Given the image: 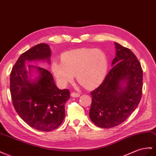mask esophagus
I'll list each match as a JSON object with an SVG mask.
<instances>
[{"instance_id": "34e87169", "label": "esophagus", "mask_w": 156, "mask_h": 156, "mask_svg": "<svg viewBox=\"0 0 156 156\" xmlns=\"http://www.w3.org/2000/svg\"><path fill=\"white\" fill-rule=\"evenodd\" d=\"M71 96H73V97H79L80 96V94L78 93V92H72L71 93Z\"/></svg>"}]
</instances>
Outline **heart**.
I'll list each match as a JSON object with an SVG mask.
<instances>
[{"instance_id":"heart-1","label":"heart","mask_w":156,"mask_h":156,"mask_svg":"<svg viewBox=\"0 0 156 156\" xmlns=\"http://www.w3.org/2000/svg\"><path fill=\"white\" fill-rule=\"evenodd\" d=\"M107 58L99 49L83 48L65 52L62 62L53 61L52 71L60 85H64L76 75L77 80L86 87L97 85L106 73Z\"/></svg>"}]
</instances>
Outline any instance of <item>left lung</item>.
Masks as SVG:
<instances>
[{
    "label": "left lung",
    "instance_id": "8db88e82",
    "mask_svg": "<svg viewBox=\"0 0 156 156\" xmlns=\"http://www.w3.org/2000/svg\"><path fill=\"white\" fill-rule=\"evenodd\" d=\"M115 45L113 67L101 85L90 92V118L96 126L105 129L127 119L138 106L142 94L143 71L139 61L130 49L117 43Z\"/></svg>",
    "mask_w": 156,
    "mask_h": 156
}]
</instances>
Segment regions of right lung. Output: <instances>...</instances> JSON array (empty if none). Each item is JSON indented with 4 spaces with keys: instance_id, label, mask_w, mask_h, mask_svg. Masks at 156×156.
I'll return each mask as SVG.
<instances>
[{
    "instance_id": "add662e5",
    "label": "right lung",
    "mask_w": 156,
    "mask_h": 156,
    "mask_svg": "<svg viewBox=\"0 0 156 156\" xmlns=\"http://www.w3.org/2000/svg\"><path fill=\"white\" fill-rule=\"evenodd\" d=\"M50 56L48 44L35 45L19 57L10 77L15 110L27 124L41 131H51L61 125L65 117V104L70 98L69 90L59 89L52 73L43 68L29 65V71L35 68L40 73L35 81H29L25 62L39 60L49 62Z\"/></svg>"
}]
</instances>
